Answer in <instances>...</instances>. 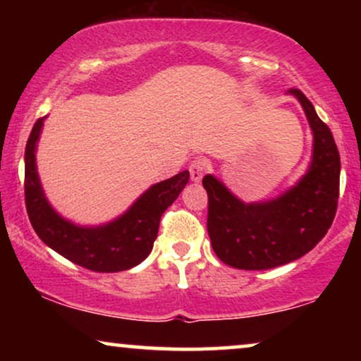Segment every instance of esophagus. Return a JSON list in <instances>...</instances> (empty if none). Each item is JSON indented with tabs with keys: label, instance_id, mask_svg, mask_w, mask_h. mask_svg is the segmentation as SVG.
Segmentation results:
<instances>
[{
	"label": "esophagus",
	"instance_id": "obj_1",
	"mask_svg": "<svg viewBox=\"0 0 361 361\" xmlns=\"http://www.w3.org/2000/svg\"><path fill=\"white\" fill-rule=\"evenodd\" d=\"M189 171H190L192 182H200L202 177H204V172H205V162L202 159L192 161L189 166Z\"/></svg>",
	"mask_w": 361,
	"mask_h": 361
}]
</instances>
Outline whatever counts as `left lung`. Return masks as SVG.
<instances>
[{
	"label": "left lung",
	"instance_id": "obj_1",
	"mask_svg": "<svg viewBox=\"0 0 361 361\" xmlns=\"http://www.w3.org/2000/svg\"><path fill=\"white\" fill-rule=\"evenodd\" d=\"M312 130V159L295 184L276 199L246 202L215 176L202 180L209 194L207 230L220 261L236 269H271L309 253L332 225L338 202L340 154L329 126L298 88H290Z\"/></svg>",
	"mask_w": 361,
	"mask_h": 361
}]
</instances>
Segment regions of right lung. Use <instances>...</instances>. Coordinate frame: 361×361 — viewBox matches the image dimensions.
Wrapping results in <instances>:
<instances>
[{
	"instance_id": "right-lung-1",
	"label": "right lung",
	"mask_w": 361,
	"mask_h": 361,
	"mask_svg": "<svg viewBox=\"0 0 361 361\" xmlns=\"http://www.w3.org/2000/svg\"><path fill=\"white\" fill-rule=\"evenodd\" d=\"M46 118L34 123L24 154V195L34 231L49 248L82 268L97 273L135 268L151 253L161 216L187 185L189 171L151 185L125 214L108 224L77 225L52 209L39 179L36 151Z\"/></svg>"
}]
</instances>
